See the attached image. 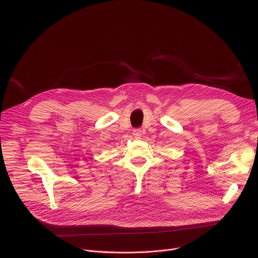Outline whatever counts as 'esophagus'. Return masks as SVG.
Returning <instances> with one entry per match:
<instances>
[{"label":"esophagus","instance_id":"34e87169","mask_svg":"<svg viewBox=\"0 0 258 258\" xmlns=\"http://www.w3.org/2000/svg\"><path fill=\"white\" fill-rule=\"evenodd\" d=\"M133 135H134L135 137L139 138V137L141 136V130H140V128H135V130H133Z\"/></svg>","mask_w":258,"mask_h":258}]
</instances>
